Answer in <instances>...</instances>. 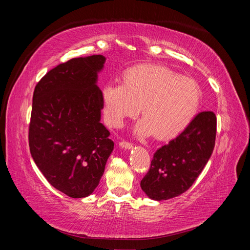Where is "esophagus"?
<instances>
[{"label":"esophagus","mask_w":250,"mask_h":250,"mask_svg":"<svg viewBox=\"0 0 250 250\" xmlns=\"http://www.w3.org/2000/svg\"><path fill=\"white\" fill-rule=\"evenodd\" d=\"M119 145H120L121 148H123V149H128V150H129V149L132 148V144L129 143V142H126V141L120 142Z\"/></svg>","instance_id":"1"}]
</instances>
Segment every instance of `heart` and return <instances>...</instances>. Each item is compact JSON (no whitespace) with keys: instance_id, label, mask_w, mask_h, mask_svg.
<instances>
[{"instance_id":"1","label":"heart","mask_w":250,"mask_h":250,"mask_svg":"<svg viewBox=\"0 0 250 250\" xmlns=\"http://www.w3.org/2000/svg\"><path fill=\"white\" fill-rule=\"evenodd\" d=\"M200 88L195 80L179 76L163 65H139L125 73L124 83L110 81L103 87V112L112 127L137 116L144 119L134 129L140 138L156 134L167 139L188 127L198 111Z\"/></svg>"}]
</instances>
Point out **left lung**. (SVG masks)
<instances>
[{
    "instance_id": "8db88e82",
    "label": "left lung",
    "mask_w": 250,
    "mask_h": 250,
    "mask_svg": "<svg viewBox=\"0 0 250 250\" xmlns=\"http://www.w3.org/2000/svg\"><path fill=\"white\" fill-rule=\"evenodd\" d=\"M217 119L202 111L167 145L156 150L142 190L153 200H167L185 193L197 179L215 147Z\"/></svg>"
}]
</instances>
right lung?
I'll return each instance as SVG.
<instances>
[{
  "label": "right lung",
  "mask_w": 250,
  "mask_h": 250,
  "mask_svg": "<svg viewBox=\"0 0 250 250\" xmlns=\"http://www.w3.org/2000/svg\"><path fill=\"white\" fill-rule=\"evenodd\" d=\"M103 55L73 58L37 83L29 125L30 152L49 183L72 198L90 195L113 150L101 120L97 86Z\"/></svg>",
  "instance_id": "right-lung-1"
}]
</instances>
